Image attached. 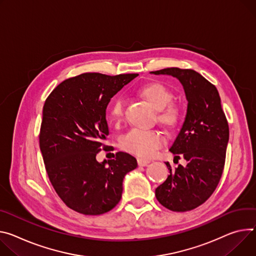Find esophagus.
I'll list each match as a JSON object with an SVG mask.
<instances>
[{
  "label": "esophagus",
  "instance_id": "34e87169",
  "mask_svg": "<svg viewBox=\"0 0 256 256\" xmlns=\"http://www.w3.org/2000/svg\"><path fill=\"white\" fill-rule=\"evenodd\" d=\"M138 164L140 166H148V164H150V161L147 159H144V158H138Z\"/></svg>",
  "mask_w": 256,
  "mask_h": 256
}]
</instances>
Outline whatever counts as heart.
<instances>
[{"label": "heart", "mask_w": 256, "mask_h": 256, "mask_svg": "<svg viewBox=\"0 0 256 256\" xmlns=\"http://www.w3.org/2000/svg\"><path fill=\"white\" fill-rule=\"evenodd\" d=\"M140 94L147 103L156 111L157 118L161 124L168 128H174L180 120V111L178 106L170 104L172 99V92L164 84L154 82L146 84L138 90ZM109 118L113 122H118L124 115V100L116 97L109 106ZM164 136L156 130H138L134 128L126 132L120 140L122 147L138 157L149 158L164 144Z\"/></svg>", "instance_id": "heart-1"}]
</instances>
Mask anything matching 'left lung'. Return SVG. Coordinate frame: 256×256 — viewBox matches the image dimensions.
Instances as JSON below:
<instances>
[{
  "mask_svg": "<svg viewBox=\"0 0 256 256\" xmlns=\"http://www.w3.org/2000/svg\"><path fill=\"white\" fill-rule=\"evenodd\" d=\"M151 74L176 78L188 101L184 122L170 149L174 159L187 160V166L172 170L166 162L170 174L155 195L170 210L189 212L210 197L220 182L228 142V120L216 86L193 69L170 67Z\"/></svg>",
  "mask_w": 256,
  "mask_h": 256,
  "instance_id": "8db88e82",
  "label": "left lung"
}]
</instances>
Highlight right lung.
I'll return each mask as SVG.
<instances>
[{
    "label": "right lung",
    "instance_id": "right-lung-1",
    "mask_svg": "<svg viewBox=\"0 0 256 256\" xmlns=\"http://www.w3.org/2000/svg\"><path fill=\"white\" fill-rule=\"evenodd\" d=\"M136 76L82 74L58 84L44 102L38 136L44 168L58 196L76 212H110L122 199L124 176L138 166L126 152L108 161L96 159L108 147L107 105Z\"/></svg>",
    "mask_w": 256,
    "mask_h": 256
}]
</instances>
